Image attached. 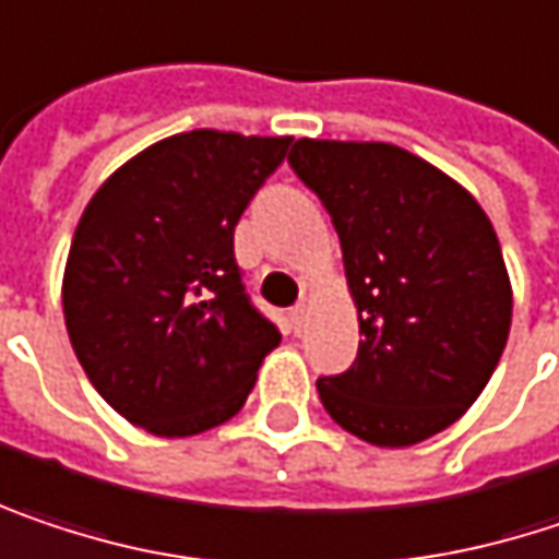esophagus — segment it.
Masks as SVG:
<instances>
[{"label":"esophagus","mask_w":559,"mask_h":559,"mask_svg":"<svg viewBox=\"0 0 559 559\" xmlns=\"http://www.w3.org/2000/svg\"><path fill=\"white\" fill-rule=\"evenodd\" d=\"M307 317H310V307H307V304H297V307L290 310V330H304V326H307Z\"/></svg>","instance_id":"esophagus-1"}]
</instances>
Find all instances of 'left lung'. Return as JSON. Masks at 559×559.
Returning <instances> with one entry per match:
<instances>
[{
    "mask_svg": "<svg viewBox=\"0 0 559 559\" xmlns=\"http://www.w3.org/2000/svg\"><path fill=\"white\" fill-rule=\"evenodd\" d=\"M287 163L330 211L361 330L320 400L378 448L426 441L471 409L509 338L496 229L471 191L393 143L297 140Z\"/></svg>",
    "mask_w": 559,
    "mask_h": 559,
    "instance_id": "8db88e82",
    "label": "left lung"
}]
</instances>
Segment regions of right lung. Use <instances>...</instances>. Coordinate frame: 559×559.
<instances>
[{"instance_id":"1","label":"right lung","mask_w":559,"mask_h":559,"mask_svg":"<svg viewBox=\"0 0 559 559\" xmlns=\"http://www.w3.org/2000/svg\"><path fill=\"white\" fill-rule=\"evenodd\" d=\"M287 146L290 136L176 133L88 201L63 317L82 371L133 426L185 438L227 423L281 342L242 287L233 229Z\"/></svg>"}]
</instances>
